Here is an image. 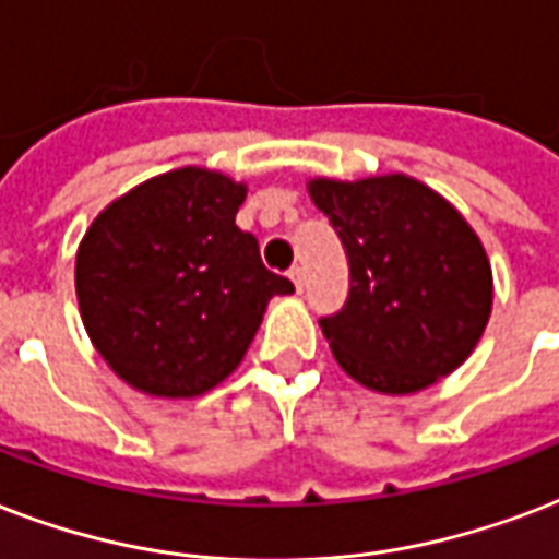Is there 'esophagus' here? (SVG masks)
Wrapping results in <instances>:
<instances>
[{"label": "esophagus", "mask_w": 559, "mask_h": 559, "mask_svg": "<svg viewBox=\"0 0 559 559\" xmlns=\"http://www.w3.org/2000/svg\"><path fill=\"white\" fill-rule=\"evenodd\" d=\"M288 276H292V283L297 285V292H302V280H306V274H302L300 265H292L288 267Z\"/></svg>", "instance_id": "obj_1"}]
</instances>
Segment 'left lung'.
Segmentation results:
<instances>
[{"label": "left lung", "mask_w": 559, "mask_h": 559, "mask_svg": "<svg viewBox=\"0 0 559 559\" xmlns=\"http://www.w3.org/2000/svg\"><path fill=\"white\" fill-rule=\"evenodd\" d=\"M309 192L349 262L347 302L320 318L338 365L382 393L423 391L464 365L490 318L492 274L455 206L405 175Z\"/></svg>", "instance_id": "8db88e82"}]
</instances>
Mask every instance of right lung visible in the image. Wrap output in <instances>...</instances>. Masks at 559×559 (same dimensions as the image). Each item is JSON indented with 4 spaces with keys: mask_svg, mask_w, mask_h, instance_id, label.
Wrapping results in <instances>:
<instances>
[{
    "mask_svg": "<svg viewBox=\"0 0 559 559\" xmlns=\"http://www.w3.org/2000/svg\"><path fill=\"white\" fill-rule=\"evenodd\" d=\"M245 186L177 168L114 201L75 259L81 318L104 361L154 396H198L239 367L267 300L292 294L236 227Z\"/></svg>",
    "mask_w": 559,
    "mask_h": 559,
    "instance_id": "1",
    "label": "right lung"
}]
</instances>
